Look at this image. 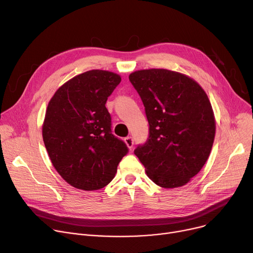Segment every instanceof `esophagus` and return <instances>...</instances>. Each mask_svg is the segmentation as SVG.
Wrapping results in <instances>:
<instances>
[{"label":"esophagus","instance_id":"esophagus-1","mask_svg":"<svg viewBox=\"0 0 253 253\" xmlns=\"http://www.w3.org/2000/svg\"><path fill=\"white\" fill-rule=\"evenodd\" d=\"M125 143L127 144V147L131 150L132 148H133V144H134V140H133V138H132L131 136H128V137H126L125 139Z\"/></svg>","mask_w":253,"mask_h":253}]
</instances>
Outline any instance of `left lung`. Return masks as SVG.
Returning <instances> with one entry per match:
<instances>
[{
	"instance_id": "left-lung-1",
	"label": "left lung",
	"mask_w": 253,
	"mask_h": 253,
	"mask_svg": "<svg viewBox=\"0 0 253 253\" xmlns=\"http://www.w3.org/2000/svg\"><path fill=\"white\" fill-rule=\"evenodd\" d=\"M129 80L139 94L149 137L134 154L159 187H182L210 155L215 120L208 96L193 79L163 69L141 70Z\"/></svg>"
}]
</instances>
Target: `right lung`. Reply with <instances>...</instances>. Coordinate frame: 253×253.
<instances>
[{
  "label": "right lung",
  "mask_w": 253,
  "mask_h": 253,
  "mask_svg": "<svg viewBox=\"0 0 253 253\" xmlns=\"http://www.w3.org/2000/svg\"><path fill=\"white\" fill-rule=\"evenodd\" d=\"M120 82L115 73L88 71L64 83L48 103L43 140L53 166L74 188L102 189L128 153L126 143L112 134L105 108Z\"/></svg>",
  "instance_id": "add662e5"
}]
</instances>
